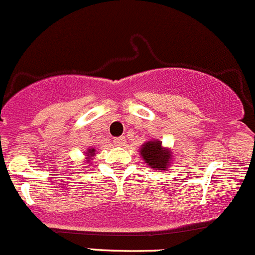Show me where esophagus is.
I'll return each mask as SVG.
<instances>
[{"mask_svg": "<svg viewBox=\"0 0 255 255\" xmlns=\"http://www.w3.org/2000/svg\"><path fill=\"white\" fill-rule=\"evenodd\" d=\"M124 142H125V137H124V136H120V137L114 138V145L123 146V145H124Z\"/></svg>", "mask_w": 255, "mask_h": 255, "instance_id": "34e87169", "label": "esophagus"}]
</instances>
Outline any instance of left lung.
I'll list each match as a JSON object with an SVG mask.
<instances>
[{"label":"left lung","mask_w":255,"mask_h":255,"mask_svg":"<svg viewBox=\"0 0 255 255\" xmlns=\"http://www.w3.org/2000/svg\"><path fill=\"white\" fill-rule=\"evenodd\" d=\"M140 155L147 166L152 170H165L171 165V153L170 148L162 147V142L158 140L146 141L140 148Z\"/></svg>","instance_id":"1"}]
</instances>
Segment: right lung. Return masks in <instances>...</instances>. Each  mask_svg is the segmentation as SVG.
<instances>
[{
  "instance_id": "obj_1",
  "label": "right lung",
  "mask_w": 255,
  "mask_h": 255,
  "mask_svg": "<svg viewBox=\"0 0 255 255\" xmlns=\"http://www.w3.org/2000/svg\"><path fill=\"white\" fill-rule=\"evenodd\" d=\"M94 153H95V148L94 147H90V148H88L87 150V157H88V160L87 161H89L90 160V157H93V156H94Z\"/></svg>"
}]
</instances>
